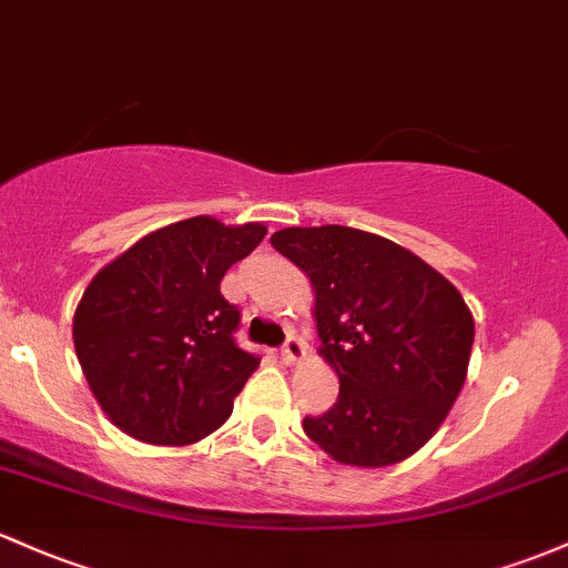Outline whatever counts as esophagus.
<instances>
[{"label":"esophagus","instance_id":"esophagus-1","mask_svg":"<svg viewBox=\"0 0 568 568\" xmlns=\"http://www.w3.org/2000/svg\"><path fill=\"white\" fill-rule=\"evenodd\" d=\"M303 357H306V344H303L301 335L290 333V335H286V344L282 349V359L286 365H295V363H301Z\"/></svg>","mask_w":568,"mask_h":568}]
</instances>
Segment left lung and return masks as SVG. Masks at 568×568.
<instances>
[{
  "label": "left lung",
  "instance_id": "obj_1",
  "mask_svg": "<svg viewBox=\"0 0 568 568\" xmlns=\"http://www.w3.org/2000/svg\"><path fill=\"white\" fill-rule=\"evenodd\" d=\"M314 286L320 355L338 400L303 430L344 466L406 460L442 428L466 382L474 316L460 292L387 237L325 224L271 235Z\"/></svg>",
  "mask_w": 568,
  "mask_h": 568
}]
</instances>
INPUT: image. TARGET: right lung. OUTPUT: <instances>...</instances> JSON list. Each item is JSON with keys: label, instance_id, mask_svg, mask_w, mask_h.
Instances as JSON below:
<instances>
[{"label": "right lung", "instance_id": "obj_1", "mask_svg": "<svg viewBox=\"0 0 568 568\" xmlns=\"http://www.w3.org/2000/svg\"><path fill=\"white\" fill-rule=\"evenodd\" d=\"M265 233L260 222L192 216L143 235L91 278L72 341L115 428L145 444L186 447L233 414L260 357L235 344L241 314L219 284Z\"/></svg>", "mask_w": 568, "mask_h": 568}]
</instances>
